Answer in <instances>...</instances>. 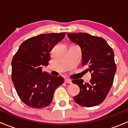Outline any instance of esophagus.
I'll use <instances>...</instances> for the list:
<instances>
[{"label":"esophagus","instance_id":"1","mask_svg":"<svg viewBox=\"0 0 128 128\" xmlns=\"http://www.w3.org/2000/svg\"><path fill=\"white\" fill-rule=\"evenodd\" d=\"M64 82H65L66 84H72V80H71L69 79V78H66Z\"/></svg>","mask_w":128,"mask_h":128}]
</instances>
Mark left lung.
<instances>
[{
    "label": "left lung",
    "mask_w": 128,
    "mask_h": 128,
    "mask_svg": "<svg viewBox=\"0 0 128 128\" xmlns=\"http://www.w3.org/2000/svg\"><path fill=\"white\" fill-rule=\"evenodd\" d=\"M72 42L82 50V66H87L92 72L89 83L82 79L72 80L80 88V92L74 97L77 104L86 107L96 106L104 101L114 80L116 65L114 52L106 41L101 37L86 33H68Z\"/></svg>",
    "instance_id": "8db88e82"
}]
</instances>
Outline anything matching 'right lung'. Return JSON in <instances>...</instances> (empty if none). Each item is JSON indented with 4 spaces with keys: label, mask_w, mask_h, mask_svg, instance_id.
<instances>
[{
    "label": "right lung",
    "mask_w": 128,
    "mask_h": 128,
    "mask_svg": "<svg viewBox=\"0 0 128 128\" xmlns=\"http://www.w3.org/2000/svg\"><path fill=\"white\" fill-rule=\"evenodd\" d=\"M65 33L41 34L24 41L12 61V79L22 101L33 108L48 106L57 87L64 83L62 77L42 72L48 66L50 52Z\"/></svg>",
    "instance_id": "obj_1"
}]
</instances>
